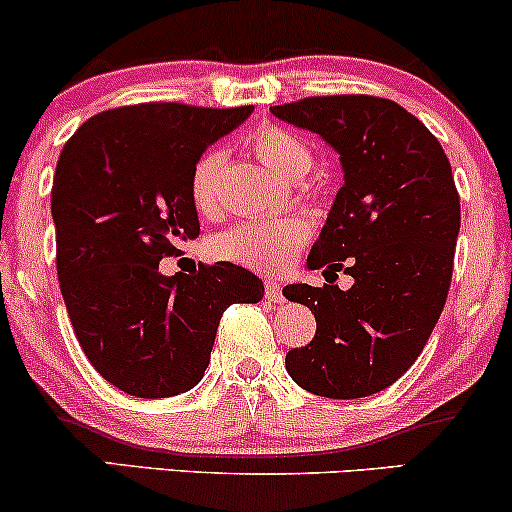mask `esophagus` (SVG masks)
Instances as JSON below:
<instances>
[{
  "mask_svg": "<svg viewBox=\"0 0 512 512\" xmlns=\"http://www.w3.org/2000/svg\"><path fill=\"white\" fill-rule=\"evenodd\" d=\"M264 298H267V301H272V303L284 301V291H281L279 281H274V279L264 281Z\"/></svg>",
  "mask_w": 512,
  "mask_h": 512,
  "instance_id": "esophagus-1",
  "label": "esophagus"
}]
</instances>
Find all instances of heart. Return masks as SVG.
<instances>
[{
	"label": "heart",
	"instance_id": "1",
	"mask_svg": "<svg viewBox=\"0 0 512 512\" xmlns=\"http://www.w3.org/2000/svg\"><path fill=\"white\" fill-rule=\"evenodd\" d=\"M250 149L272 173L298 180L313 166V149L298 132L279 125H260L250 132ZM223 151L209 149L199 156L190 173V199L199 214H211L219 204V175ZM310 240V223L303 216L286 214L274 219L240 221L211 243V255L236 262L262 274H279L296 262Z\"/></svg>",
	"mask_w": 512,
	"mask_h": 512
}]
</instances>
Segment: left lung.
<instances>
[{"label":"left lung","mask_w":512,"mask_h":512,"mask_svg":"<svg viewBox=\"0 0 512 512\" xmlns=\"http://www.w3.org/2000/svg\"><path fill=\"white\" fill-rule=\"evenodd\" d=\"M269 110L339 154L344 187L308 267L355 276L349 292L333 280L286 286L317 322L286 370L320 397L375 395L419 358L448 298L460 233L450 161L424 122L387 98L313 96Z\"/></svg>","instance_id":"obj_1"}]
</instances>
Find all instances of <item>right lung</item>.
<instances>
[{
    "instance_id": "obj_1",
    "label": "right lung",
    "mask_w": 512,
    "mask_h": 512,
    "mask_svg": "<svg viewBox=\"0 0 512 512\" xmlns=\"http://www.w3.org/2000/svg\"><path fill=\"white\" fill-rule=\"evenodd\" d=\"M252 113L137 103L93 115L64 144L52 180L57 279L91 366L132 397L202 380L223 310L257 303L262 281L231 262L163 276L158 262L199 236L190 173Z\"/></svg>"
}]
</instances>
